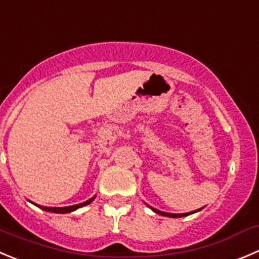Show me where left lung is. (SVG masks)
I'll use <instances>...</instances> for the list:
<instances>
[{
  "instance_id": "8db88e82",
  "label": "left lung",
  "mask_w": 259,
  "mask_h": 259,
  "mask_svg": "<svg viewBox=\"0 0 259 259\" xmlns=\"http://www.w3.org/2000/svg\"><path fill=\"white\" fill-rule=\"evenodd\" d=\"M145 204V202H144ZM147 205V204H145ZM148 207H149L150 210H152V211H154L155 214H159V215H162V217H168V218H183V217H187V215H191V214H195V212H197V211H200V210L202 209H199V210H195V211H191V212H183V214H170V212H164V211H160V210H158V209H154V207H152V206H149V205H147Z\"/></svg>"
}]
</instances>
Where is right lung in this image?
<instances>
[{
  "instance_id": "right-lung-1",
  "label": "right lung",
  "mask_w": 259,
  "mask_h": 259,
  "mask_svg": "<svg viewBox=\"0 0 259 259\" xmlns=\"http://www.w3.org/2000/svg\"><path fill=\"white\" fill-rule=\"evenodd\" d=\"M95 197H96V195H95L94 197H91L90 200H87V201L84 202H81V204H77V205H72V206H64V207H50V206H41V205H36V204H32L36 205L37 207H40L41 210H44V211H49V212H55V214H68V212H72L74 211V210L79 209V207H83L86 206V205L91 204L92 201L95 200Z\"/></svg>"
}]
</instances>
